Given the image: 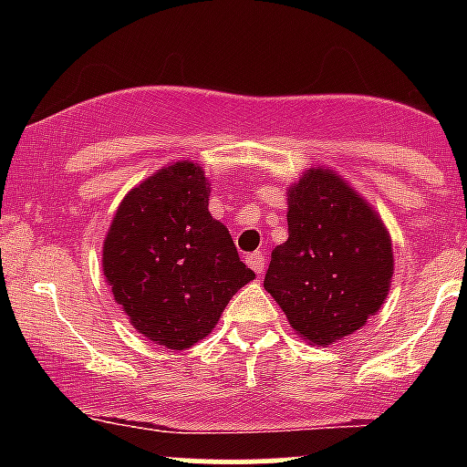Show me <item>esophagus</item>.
<instances>
[{"label":"esophagus","instance_id":"34e87169","mask_svg":"<svg viewBox=\"0 0 467 467\" xmlns=\"http://www.w3.org/2000/svg\"><path fill=\"white\" fill-rule=\"evenodd\" d=\"M246 264L257 273V275H262L264 266H266V260H264L262 253H251V255H246Z\"/></svg>","mask_w":467,"mask_h":467}]
</instances>
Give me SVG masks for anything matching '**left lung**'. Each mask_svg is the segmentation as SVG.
I'll list each match as a JSON object with an SVG mask.
<instances>
[{
  "label": "left lung",
  "instance_id": "1",
  "mask_svg": "<svg viewBox=\"0 0 467 467\" xmlns=\"http://www.w3.org/2000/svg\"><path fill=\"white\" fill-rule=\"evenodd\" d=\"M289 239L273 248L264 289L317 346L361 327L393 275L384 223L334 171L309 169L289 190Z\"/></svg>",
  "mask_w": 467,
  "mask_h": 467
}]
</instances>
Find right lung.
<instances>
[{
    "label": "right lung",
    "instance_id": "add662e5",
    "mask_svg": "<svg viewBox=\"0 0 467 467\" xmlns=\"http://www.w3.org/2000/svg\"><path fill=\"white\" fill-rule=\"evenodd\" d=\"M207 201L203 169L176 162L129 192L103 242V275L117 305L140 334L171 350L207 337L255 277Z\"/></svg>",
    "mask_w": 467,
    "mask_h": 467
}]
</instances>
